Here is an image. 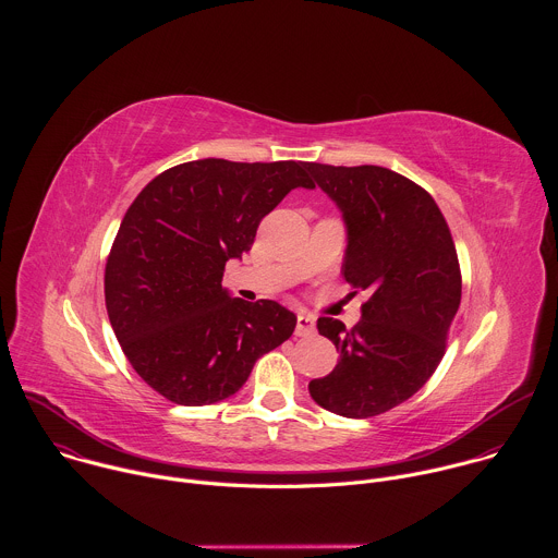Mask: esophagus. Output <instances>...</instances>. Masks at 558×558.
I'll use <instances>...</instances> for the list:
<instances>
[{"label": "esophagus", "instance_id": "34e87169", "mask_svg": "<svg viewBox=\"0 0 558 558\" xmlns=\"http://www.w3.org/2000/svg\"><path fill=\"white\" fill-rule=\"evenodd\" d=\"M315 333V317L311 313H298V323H295V336L308 338Z\"/></svg>", "mask_w": 558, "mask_h": 558}]
</instances>
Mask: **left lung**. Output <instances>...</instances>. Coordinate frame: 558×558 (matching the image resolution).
I'll use <instances>...</instances> for the list:
<instances>
[{
  "instance_id": "obj_1",
  "label": "left lung",
  "mask_w": 558,
  "mask_h": 558,
  "mask_svg": "<svg viewBox=\"0 0 558 558\" xmlns=\"http://www.w3.org/2000/svg\"><path fill=\"white\" fill-rule=\"evenodd\" d=\"M308 172L342 211L344 280L368 293L351 331L317 320L340 360L308 392L336 415L375 417L413 397L444 357L461 302L457 250L433 196L407 177L379 166L308 163Z\"/></svg>"
}]
</instances>
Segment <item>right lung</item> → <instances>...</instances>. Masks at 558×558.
I'll list each match as a JSON object with an SVG mask.
<instances>
[{
  "label": "right lung",
  "instance_id": "1",
  "mask_svg": "<svg viewBox=\"0 0 558 558\" xmlns=\"http://www.w3.org/2000/svg\"><path fill=\"white\" fill-rule=\"evenodd\" d=\"M308 163H181L149 181L125 211L106 263V308L132 368L166 400H227L295 329L274 300L231 298L225 263L252 250L260 220Z\"/></svg>",
  "mask_w": 558,
  "mask_h": 558
}]
</instances>
